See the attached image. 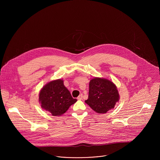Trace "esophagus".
<instances>
[{
  "label": "esophagus",
  "instance_id": "esophagus-1",
  "mask_svg": "<svg viewBox=\"0 0 160 160\" xmlns=\"http://www.w3.org/2000/svg\"><path fill=\"white\" fill-rule=\"evenodd\" d=\"M82 97H83L82 94H81L80 95H79V96H78V100H82Z\"/></svg>",
  "mask_w": 160,
  "mask_h": 160
}]
</instances>
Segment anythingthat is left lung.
Here are the masks:
<instances>
[{
  "label": "left lung",
  "mask_w": 160,
  "mask_h": 160,
  "mask_svg": "<svg viewBox=\"0 0 160 160\" xmlns=\"http://www.w3.org/2000/svg\"><path fill=\"white\" fill-rule=\"evenodd\" d=\"M119 100V92L113 82L100 78L91 80L88 99L85 102L93 111L100 114L106 113L114 108Z\"/></svg>",
  "instance_id": "obj_1"
}]
</instances>
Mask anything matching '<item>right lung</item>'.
I'll return each mask as SVG.
<instances>
[{
    "label": "right lung",
    "instance_id": "obj_1",
    "mask_svg": "<svg viewBox=\"0 0 160 160\" xmlns=\"http://www.w3.org/2000/svg\"><path fill=\"white\" fill-rule=\"evenodd\" d=\"M39 102L41 107L52 115L58 116L64 114L69 107L76 102L62 79H57L46 84L39 92Z\"/></svg>",
    "mask_w": 160,
    "mask_h": 160
}]
</instances>
